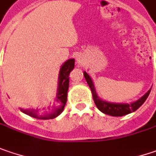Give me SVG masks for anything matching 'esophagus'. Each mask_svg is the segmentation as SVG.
I'll return each mask as SVG.
<instances>
[{
  "mask_svg": "<svg viewBox=\"0 0 156 156\" xmlns=\"http://www.w3.org/2000/svg\"><path fill=\"white\" fill-rule=\"evenodd\" d=\"M76 61H77V64H78V65H81V66H82V64H83V59H82V57H77Z\"/></svg>",
  "mask_w": 156,
  "mask_h": 156,
  "instance_id": "34e87169",
  "label": "esophagus"
}]
</instances>
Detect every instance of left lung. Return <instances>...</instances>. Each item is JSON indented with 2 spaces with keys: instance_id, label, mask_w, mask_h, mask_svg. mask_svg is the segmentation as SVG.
<instances>
[{
  "instance_id": "1",
  "label": "left lung",
  "mask_w": 156,
  "mask_h": 156,
  "mask_svg": "<svg viewBox=\"0 0 156 156\" xmlns=\"http://www.w3.org/2000/svg\"><path fill=\"white\" fill-rule=\"evenodd\" d=\"M84 77L87 81V83L89 84L91 92H92V96H93V99L94 102L97 105L98 109L104 112L105 114L112 116V117H122L125 115H127L129 113L135 112L137 109H139L141 105L144 104V102L146 101V99L147 98V97L149 96V93L151 90H149L144 96L141 98H140L139 100H137L136 102L132 103V104H115V103H109V102H105L101 100L100 98H98L97 95V92L95 90L94 84L93 82L91 80V78L90 77V75L87 74L86 72L83 73Z\"/></svg>"
}]
</instances>
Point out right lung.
<instances>
[{"label":"right lung","mask_w":156,"mask_h":156,"mask_svg":"<svg viewBox=\"0 0 156 156\" xmlns=\"http://www.w3.org/2000/svg\"><path fill=\"white\" fill-rule=\"evenodd\" d=\"M74 59L71 58L66 61L59 70L58 75V87L56 102L54 105H50L47 108L42 110H23L21 111L30 117L37 119H51L56 118L63 112L64 107L66 104L67 90L69 87V74L74 69Z\"/></svg>","instance_id":"right-lung-1"}]
</instances>
